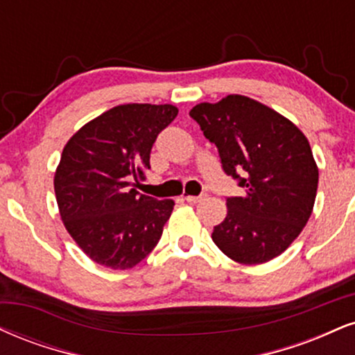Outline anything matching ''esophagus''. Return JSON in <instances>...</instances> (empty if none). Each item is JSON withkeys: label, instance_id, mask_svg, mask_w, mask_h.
Listing matches in <instances>:
<instances>
[{"label": "esophagus", "instance_id": "esophagus-1", "mask_svg": "<svg viewBox=\"0 0 355 355\" xmlns=\"http://www.w3.org/2000/svg\"><path fill=\"white\" fill-rule=\"evenodd\" d=\"M185 200H187V202H189V203H198V202H202L203 196H202V195H200V196H195V195H187V196H185Z\"/></svg>", "mask_w": 355, "mask_h": 355}]
</instances>
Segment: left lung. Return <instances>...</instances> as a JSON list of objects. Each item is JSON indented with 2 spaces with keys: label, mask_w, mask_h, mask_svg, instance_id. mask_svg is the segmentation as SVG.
<instances>
[{
  "label": "left lung",
  "mask_w": 355,
  "mask_h": 355,
  "mask_svg": "<svg viewBox=\"0 0 355 355\" xmlns=\"http://www.w3.org/2000/svg\"><path fill=\"white\" fill-rule=\"evenodd\" d=\"M190 115L216 145L225 172L245 189L226 200L225 220L211 233L215 245L241 264L284 253L306 226L318 193L319 168L306 135L275 109L240 94L196 104Z\"/></svg>",
  "instance_id": "obj_1"
}]
</instances>
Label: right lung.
<instances>
[{"mask_svg": "<svg viewBox=\"0 0 355 355\" xmlns=\"http://www.w3.org/2000/svg\"><path fill=\"white\" fill-rule=\"evenodd\" d=\"M172 104H123L105 110L64 145L54 173L59 215L92 261L129 270L159 243L173 200L134 189L150 168L157 135L177 117Z\"/></svg>", "mask_w": 355, "mask_h": 355, "instance_id": "add662e5", "label": "right lung"}]
</instances>
